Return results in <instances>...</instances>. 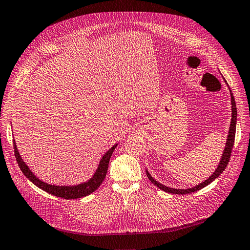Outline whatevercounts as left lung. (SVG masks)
<instances>
[{
	"instance_id": "obj_1",
	"label": "left lung",
	"mask_w": 250,
	"mask_h": 250,
	"mask_svg": "<svg viewBox=\"0 0 250 250\" xmlns=\"http://www.w3.org/2000/svg\"><path fill=\"white\" fill-rule=\"evenodd\" d=\"M227 82V81H226ZM229 89V94H231V104H232V119H231V125H229V135H228V139L226 143V146L224 149V153L222 155L221 161H219L217 168L215 169V171L213 172V174H211V176H209L205 182L199 184L198 186H195L194 188H169L166 187L162 184L158 183L156 179L153 178V176L148 173V171L146 170V175L148 177L149 181L152 182L153 185H155L156 187H158L160 189L166 192V193H171V194H178V195H186V194H191L193 192H197L199 189L203 188L204 187L208 186L209 184H211L216 177H218L223 173V171L226 169L229 158H231V153L233 149V146H234V142H235V133H236V123H237V107H236V103H235V98L233 96V93L231 91V88Z\"/></svg>"
}]
</instances>
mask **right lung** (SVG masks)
<instances>
[{
  "instance_id": "right-lung-1",
  "label": "right lung",
  "mask_w": 250,
  "mask_h": 250,
  "mask_svg": "<svg viewBox=\"0 0 250 250\" xmlns=\"http://www.w3.org/2000/svg\"><path fill=\"white\" fill-rule=\"evenodd\" d=\"M13 144H14V154L16 157V161L18 163V166H19V168H21L22 173L29 179V181H31L34 185H36L38 188H42L43 191H45L49 194H51L56 197H61L63 199H68V200H71V199H78V198L86 197L88 195H90L91 193H93L95 189L98 188V187L103 184L104 179L105 178L109 159H111L114 149L117 146V144H116L103 156L101 162H99V164H98L96 171L94 172L93 176L89 179L88 182L82 183V184L77 185V186H55V185H49L47 183L42 182L41 179H39L31 171V169L28 168V166L25 164L21 156L19 155L15 141L13 142Z\"/></svg>"
}]
</instances>
